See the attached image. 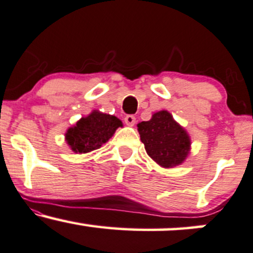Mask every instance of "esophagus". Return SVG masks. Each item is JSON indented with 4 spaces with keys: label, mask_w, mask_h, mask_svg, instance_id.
<instances>
[{
    "label": "esophagus",
    "mask_w": 253,
    "mask_h": 253,
    "mask_svg": "<svg viewBox=\"0 0 253 253\" xmlns=\"http://www.w3.org/2000/svg\"><path fill=\"white\" fill-rule=\"evenodd\" d=\"M135 121L136 119L134 115H127V117L125 118V123H126L127 126H134Z\"/></svg>",
    "instance_id": "obj_1"
}]
</instances>
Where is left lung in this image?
I'll return each mask as SVG.
<instances>
[{"mask_svg":"<svg viewBox=\"0 0 253 253\" xmlns=\"http://www.w3.org/2000/svg\"><path fill=\"white\" fill-rule=\"evenodd\" d=\"M138 132L148 156L164 169L181 165L190 156V135L169 111L156 112L151 120L139 123Z\"/></svg>","mask_w":253,"mask_h":253,"instance_id":"1","label":"left lung"}]
</instances>
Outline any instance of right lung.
Instances as JSON below:
<instances>
[{
  "label": "right lung",
  "instance_id": "1",
  "mask_svg": "<svg viewBox=\"0 0 253 253\" xmlns=\"http://www.w3.org/2000/svg\"><path fill=\"white\" fill-rule=\"evenodd\" d=\"M123 126L120 119L94 109L67 129L65 140L74 153H88L106 144Z\"/></svg>",
  "mask_w": 253,
  "mask_h": 253
}]
</instances>
